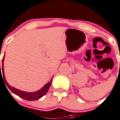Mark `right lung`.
Listing matches in <instances>:
<instances>
[{
  "label": "right lung",
  "instance_id": "add662e5",
  "mask_svg": "<svg viewBox=\"0 0 120 120\" xmlns=\"http://www.w3.org/2000/svg\"><path fill=\"white\" fill-rule=\"evenodd\" d=\"M4 56L2 59V68H0V77L2 76L1 75L2 72V75H3V79L4 80L5 84V87L7 86L8 88L10 89V90L14 94H15L17 96H18L20 98L26 99L27 101H36L38 100L39 99L43 96L44 95H45L46 93L48 92V89L50 88L51 84L52 82V80H50V82H48L47 84H46L41 89L37 90L36 92H33V93H29V92H25V91H22L21 90H19L16 88H14L13 87L11 86L10 85L7 83L5 79V75H4ZM7 88V87H6ZM8 90V89H7Z\"/></svg>",
  "mask_w": 120,
  "mask_h": 120
}]
</instances>
